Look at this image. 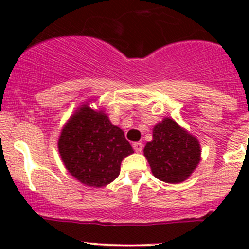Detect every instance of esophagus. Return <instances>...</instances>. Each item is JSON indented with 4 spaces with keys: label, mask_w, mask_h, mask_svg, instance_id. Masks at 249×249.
I'll return each mask as SVG.
<instances>
[{
    "label": "esophagus",
    "mask_w": 249,
    "mask_h": 249,
    "mask_svg": "<svg viewBox=\"0 0 249 249\" xmlns=\"http://www.w3.org/2000/svg\"><path fill=\"white\" fill-rule=\"evenodd\" d=\"M132 147H134L135 152H137V153H141L143 149V144L141 142H134L132 143Z\"/></svg>",
    "instance_id": "34e87169"
}]
</instances>
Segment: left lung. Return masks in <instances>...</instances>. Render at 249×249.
<instances>
[{
    "mask_svg": "<svg viewBox=\"0 0 249 249\" xmlns=\"http://www.w3.org/2000/svg\"><path fill=\"white\" fill-rule=\"evenodd\" d=\"M153 175L166 183H180L200 161L199 141L166 118L153 129V141L144 147Z\"/></svg>",
    "mask_w": 249,
    "mask_h": 249,
    "instance_id": "left-lung-1",
    "label": "left lung"
}]
</instances>
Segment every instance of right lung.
<instances>
[{"label": "right lung", "instance_id": "right-lung-1", "mask_svg": "<svg viewBox=\"0 0 249 249\" xmlns=\"http://www.w3.org/2000/svg\"><path fill=\"white\" fill-rule=\"evenodd\" d=\"M57 145L69 172L83 184L97 188L113 182L122 160L134 153L123 130L87 105L65 125Z\"/></svg>", "mask_w": 249, "mask_h": 249}]
</instances>
